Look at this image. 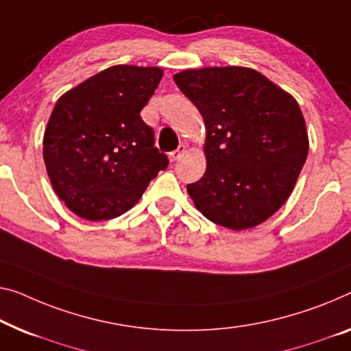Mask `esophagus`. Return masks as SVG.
I'll use <instances>...</instances> for the list:
<instances>
[{"label": "esophagus", "mask_w": 351, "mask_h": 351, "mask_svg": "<svg viewBox=\"0 0 351 351\" xmlns=\"http://www.w3.org/2000/svg\"><path fill=\"white\" fill-rule=\"evenodd\" d=\"M186 148H187V146L184 143H181L175 151H171V153H170V160L175 162L178 159H181L182 156H184V153H186Z\"/></svg>", "instance_id": "1"}]
</instances>
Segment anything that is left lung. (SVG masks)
Returning <instances> with one entry per match:
<instances>
[{"label":"left lung","instance_id":"left-lung-1","mask_svg":"<svg viewBox=\"0 0 351 351\" xmlns=\"http://www.w3.org/2000/svg\"><path fill=\"white\" fill-rule=\"evenodd\" d=\"M173 80L206 128V171L187 184L197 209L230 230L257 227L290 197L309 153L300 106L249 67L189 69Z\"/></svg>","mask_w":351,"mask_h":351}]
</instances>
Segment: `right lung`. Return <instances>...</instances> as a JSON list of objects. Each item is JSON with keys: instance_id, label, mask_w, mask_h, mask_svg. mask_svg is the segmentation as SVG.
I'll use <instances>...</instances> for the list:
<instances>
[{"instance_id": "right-lung-1", "label": "right lung", "mask_w": 351, "mask_h": 351, "mask_svg": "<svg viewBox=\"0 0 351 351\" xmlns=\"http://www.w3.org/2000/svg\"><path fill=\"white\" fill-rule=\"evenodd\" d=\"M162 74L160 67L112 66L56 102L44 134V162L56 195L77 216H121L169 165L140 117Z\"/></svg>"}]
</instances>
